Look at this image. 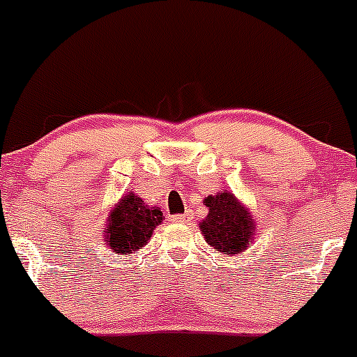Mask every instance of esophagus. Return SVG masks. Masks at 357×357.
Returning <instances> with one entry per match:
<instances>
[{
	"mask_svg": "<svg viewBox=\"0 0 357 357\" xmlns=\"http://www.w3.org/2000/svg\"><path fill=\"white\" fill-rule=\"evenodd\" d=\"M189 219H191V215H189V214L169 215V221H173V223H188Z\"/></svg>",
	"mask_w": 357,
	"mask_h": 357,
	"instance_id": "obj_1",
	"label": "esophagus"
}]
</instances>
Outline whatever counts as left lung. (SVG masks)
Wrapping results in <instances>:
<instances>
[{
  "mask_svg": "<svg viewBox=\"0 0 357 357\" xmlns=\"http://www.w3.org/2000/svg\"><path fill=\"white\" fill-rule=\"evenodd\" d=\"M208 215L200 225L207 244L225 255L243 253L251 244L255 225L248 208L241 207L234 195L219 192L204 202Z\"/></svg>",
  "mask_w": 357,
  "mask_h": 357,
  "instance_id": "obj_1",
  "label": "left lung"
}]
</instances>
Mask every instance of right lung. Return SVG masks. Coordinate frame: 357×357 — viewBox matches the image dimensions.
<instances>
[{
    "label": "right lung",
    "mask_w": 357,
    "mask_h": 357,
    "mask_svg": "<svg viewBox=\"0 0 357 357\" xmlns=\"http://www.w3.org/2000/svg\"><path fill=\"white\" fill-rule=\"evenodd\" d=\"M162 221L159 208L146 207L142 198L129 192L111 212L106 230V244L113 253L130 255L142 250L153 228Z\"/></svg>",
    "instance_id": "1"
}]
</instances>
